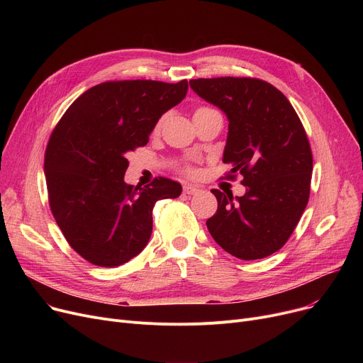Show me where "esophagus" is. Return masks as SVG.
<instances>
[{"instance_id":"1","label":"esophagus","mask_w":363,"mask_h":363,"mask_svg":"<svg viewBox=\"0 0 363 363\" xmlns=\"http://www.w3.org/2000/svg\"><path fill=\"white\" fill-rule=\"evenodd\" d=\"M200 191H201V189H200V186H197V185H191V184H189V185H185V186H184V193L188 194V196L199 194Z\"/></svg>"}]
</instances>
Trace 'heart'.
<instances>
[{
  "instance_id": "1",
  "label": "heart",
  "mask_w": 363,
  "mask_h": 363,
  "mask_svg": "<svg viewBox=\"0 0 363 363\" xmlns=\"http://www.w3.org/2000/svg\"><path fill=\"white\" fill-rule=\"evenodd\" d=\"M208 110H212V108H207V107H200V108H197V110H196V113H194V114H199V113H203V111H208Z\"/></svg>"
}]
</instances>
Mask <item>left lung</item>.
I'll use <instances>...</instances> for the list:
<instances>
[{
    "mask_svg": "<svg viewBox=\"0 0 363 363\" xmlns=\"http://www.w3.org/2000/svg\"><path fill=\"white\" fill-rule=\"evenodd\" d=\"M228 118L223 163L242 177L245 194L212 189L216 213L207 230L225 252L256 260L287 242L309 201L313 159L296 110L274 85L253 78L189 81Z\"/></svg>",
    "mask_w": 363,
    "mask_h": 363,
    "instance_id": "left-lung-1",
    "label": "left lung"
}]
</instances>
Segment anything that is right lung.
<instances>
[{
  "label": "right lung",
  "mask_w": 363,
  "mask_h": 363,
  "mask_svg": "<svg viewBox=\"0 0 363 363\" xmlns=\"http://www.w3.org/2000/svg\"><path fill=\"white\" fill-rule=\"evenodd\" d=\"M188 82H104L85 91L51 133L44 172L50 207L72 249L114 268L140 255L152 231V207L179 197L167 178L128 185V152L148 143L162 114L179 104Z\"/></svg>",
  "instance_id": "obj_1"
}]
</instances>
